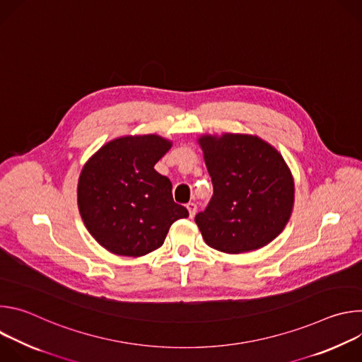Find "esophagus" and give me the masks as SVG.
<instances>
[{
    "label": "esophagus",
    "instance_id": "1",
    "mask_svg": "<svg viewBox=\"0 0 362 362\" xmlns=\"http://www.w3.org/2000/svg\"><path fill=\"white\" fill-rule=\"evenodd\" d=\"M186 208H187V211H189V216H190V218H193V216L196 215V211H197V206H196V203L190 202V203H187V204H186Z\"/></svg>",
    "mask_w": 362,
    "mask_h": 362
}]
</instances>
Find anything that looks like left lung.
Returning a JSON list of instances; mask_svg holds the SVG:
<instances>
[{
	"label": "left lung",
	"mask_w": 362,
	"mask_h": 362,
	"mask_svg": "<svg viewBox=\"0 0 362 362\" xmlns=\"http://www.w3.org/2000/svg\"><path fill=\"white\" fill-rule=\"evenodd\" d=\"M214 194L194 218L204 242L225 253L259 249L289 221L293 179L284 158L256 136L199 139Z\"/></svg>",
	"instance_id": "8db88e82"
}]
</instances>
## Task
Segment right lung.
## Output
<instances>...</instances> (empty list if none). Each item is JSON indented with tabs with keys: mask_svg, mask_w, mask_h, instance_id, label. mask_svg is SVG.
I'll return each instance as SVG.
<instances>
[{
	"mask_svg": "<svg viewBox=\"0 0 362 362\" xmlns=\"http://www.w3.org/2000/svg\"><path fill=\"white\" fill-rule=\"evenodd\" d=\"M172 143L156 134L126 136L103 146L78 179V209L91 236L122 256L163 245L173 222L189 212L173 200L172 183L154 170Z\"/></svg>",
	"mask_w": 362,
	"mask_h": 362,
	"instance_id": "obj_1",
	"label": "right lung"
}]
</instances>
